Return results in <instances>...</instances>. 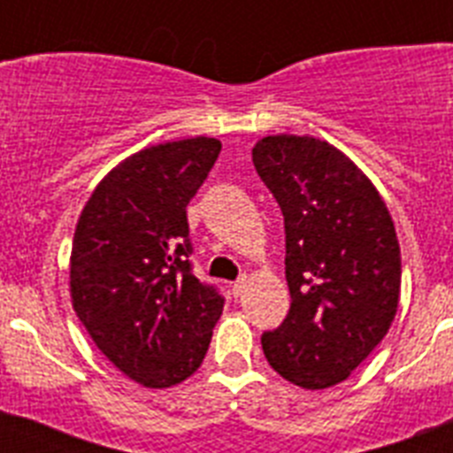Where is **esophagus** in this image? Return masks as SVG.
<instances>
[{
  "label": "esophagus",
  "instance_id": "obj_1",
  "mask_svg": "<svg viewBox=\"0 0 453 453\" xmlns=\"http://www.w3.org/2000/svg\"><path fill=\"white\" fill-rule=\"evenodd\" d=\"M247 283H250V279H247V274H242V276H240V279H238V281H235L234 286H231V295H234V297H240V295L245 292Z\"/></svg>",
  "mask_w": 453,
  "mask_h": 453
}]
</instances>
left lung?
<instances>
[{"instance_id": "8db88e82", "label": "left lung", "mask_w": 453, "mask_h": 453, "mask_svg": "<svg viewBox=\"0 0 453 453\" xmlns=\"http://www.w3.org/2000/svg\"><path fill=\"white\" fill-rule=\"evenodd\" d=\"M286 229L290 311L261 335L283 379L345 381L390 329L402 256L381 195L342 151L311 135H267L251 151Z\"/></svg>"}]
</instances>
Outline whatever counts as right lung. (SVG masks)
<instances>
[{"label": "right lung", "instance_id": "obj_1", "mask_svg": "<svg viewBox=\"0 0 453 453\" xmlns=\"http://www.w3.org/2000/svg\"><path fill=\"white\" fill-rule=\"evenodd\" d=\"M222 142L188 138L142 150L108 172L79 218L72 306L95 345L147 388L202 365L224 297L192 274L186 208Z\"/></svg>", "mask_w": 453, "mask_h": 453}]
</instances>
